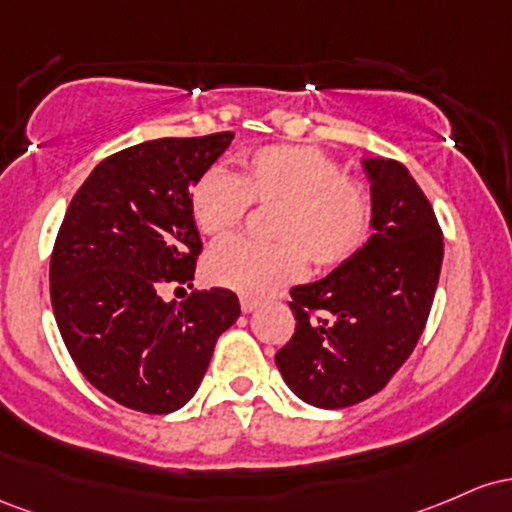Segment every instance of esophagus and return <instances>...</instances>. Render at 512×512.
<instances>
[{
	"label": "esophagus",
	"mask_w": 512,
	"mask_h": 512,
	"mask_svg": "<svg viewBox=\"0 0 512 512\" xmlns=\"http://www.w3.org/2000/svg\"><path fill=\"white\" fill-rule=\"evenodd\" d=\"M256 307H258V300H254V297H241V312L251 314Z\"/></svg>",
	"instance_id": "obj_1"
}]
</instances>
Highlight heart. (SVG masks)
Wrapping results in <instances>:
<instances>
[{
  "instance_id": "1",
  "label": "heart",
  "mask_w": 512,
  "mask_h": 512,
  "mask_svg": "<svg viewBox=\"0 0 512 512\" xmlns=\"http://www.w3.org/2000/svg\"><path fill=\"white\" fill-rule=\"evenodd\" d=\"M191 217L220 239L244 222L251 205L275 208L273 241L227 239L205 258V278L246 297H266L304 273L333 271L360 254L372 234L370 188L312 145H266L239 159L237 174L212 166L191 188Z\"/></svg>"
}]
</instances>
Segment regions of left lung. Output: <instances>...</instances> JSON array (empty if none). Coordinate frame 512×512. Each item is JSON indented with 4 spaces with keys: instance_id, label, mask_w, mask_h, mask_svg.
Instances as JSON below:
<instances>
[{
    "instance_id": "8db88e82",
    "label": "left lung",
    "mask_w": 512,
    "mask_h": 512,
    "mask_svg": "<svg viewBox=\"0 0 512 512\" xmlns=\"http://www.w3.org/2000/svg\"><path fill=\"white\" fill-rule=\"evenodd\" d=\"M375 234L324 280L290 290L295 333L275 353L302 401L346 409L384 389L421 338L438 287L442 229L404 164L365 159Z\"/></svg>"
}]
</instances>
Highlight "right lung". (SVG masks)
<instances>
[{"label":"right lung","instance_id":"right-lung-1","mask_svg":"<svg viewBox=\"0 0 512 512\" xmlns=\"http://www.w3.org/2000/svg\"><path fill=\"white\" fill-rule=\"evenodd\" d=\"M232 137H162L120 149L74 193L57 232V329L79 372L125 409H181L241 312L225 287L162 300L166 287H191L203 241L188 198Z\"/></svg>","mask_w":512,"mask_h":512}]
</instances>
